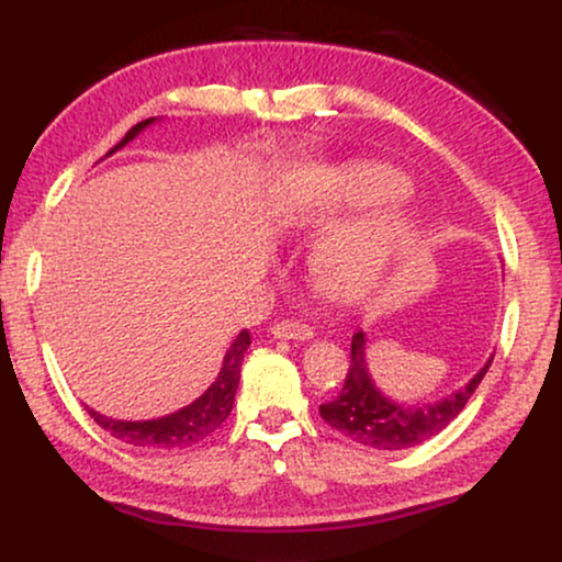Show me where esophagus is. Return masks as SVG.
Segmentation results:
<instances>
[{
	"mask_svg": "<svg viewBox=\"0 0 562 562\" xmlns=\"http://www.w3.org/2000/svg\"><path fill=\"white\" fill-rule=\"evenodd\" d=\"M272 335L280 340H308L314 330L299 319H280L272 325Z\"/></svg>",
	"mask_w": 562,
	"mask_h": 562,
	"instance_id": "34e87169",
	"label": "esophagus"
}]
</instances>
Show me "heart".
<instances>
[{"label": "heart", "mask_w": 562, "mask_h": 562, "mask_svg": "<svg viewBox=\"0 0 562 562\" xmlns=\"http://www.w3.org/2000/svg\"><path fill=\"white\" fill-rule=\"evenodd\" d=\"M404 177L383 164H348L314 173L293 203V222L322 227L348 211L389 203L404 192ZM409 218L389 209L335 232L317 250V277L335 299H357L383 274Z\"/></svg>", "instance_id": "b5f03b06"}]
</instances>
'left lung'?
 <instances>
[{
  "instance_id": "1",
  "label": "left lung",
  "mask_w": 562,
  "mask_h": 562,
  "mask_svg": "<svg viewBox=\"0 0 562 562\" xmlns=\"http://www.w3.org/2000/svg\"><path fill=\"white\" fill-rule=\"evenodd\" d=\"M488 367H492V359L481 367L479 375L470 380L465 389L451 393L441 402L420 406L396 404L375 389L364 362V333H353L351 364H348L344 389L338 396L319 406V415L338 434L364 443V447L385 451L409 449L441 434L465 409L468 398L479 389Z\"/></svg>"
}]
</instances>
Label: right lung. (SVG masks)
I'll return each instance as SVG.
<instances>
[{"label": "right lung", "mask_w": 562, "mask_h": 562, "mask_svg": "<svg viewBox=\"0 0 562 562\" xmlns=\"http://www.w3.org/2000/svg\"><path fill=\"white\" fill-rule=\"evenodd\" d=\"M156 119H145L139 121L137 126H132L126 132V137L113 147L108 156H113L119 147H124L126 142H132L142 128H147ZM250 346V333L243 330L235 338V344L229 346L227 357H224L222 370H218V378L211 383V389L198 396L195 402L184 409L173 412V415L158 417V420H113V417L100 415V412L89 409V415L94 417V423L100 428H105L108 434L119 441L132 443V447H142V449H187L192 443L203 441L214 434L216 428H222V423L227 420L232 404H235V391L237 383H240V367H243V357Z\"/></svg>", "instance_id": "1"}]
</instances>
